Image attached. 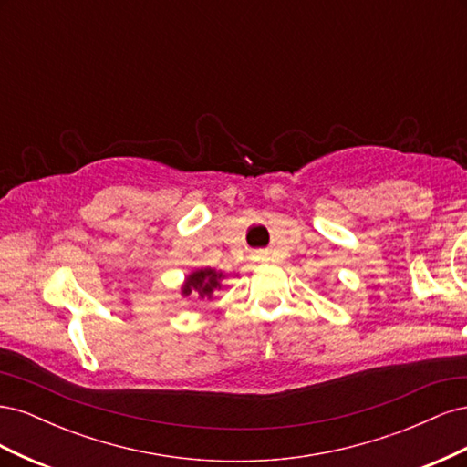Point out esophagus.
Wrapping results in <instances>:
<instances>
[{
  "mask_svg": "<svg viewBox=\"0 0 467 467\" xmlns=\"http://www.w3.org/2000/svg\"><path fill=\"white\" fill-rule=\"evenodd\" d=\"M261 259H266V255H263V253H261Z\"/></svg>",
  "mask_w": 467,
  "mask_h": 467,
  "instance_id": "obj_1",
  "label": "esophagus"
}]
</instances>
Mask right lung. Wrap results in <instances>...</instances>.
<instances>
[{"label": "right lung", "mask_w": 467, "mask_h": 467, "mask_svg": "<svg viewBox=\"0 0 467 467\" xmlns=\"http://www.w3.org/2000/svg\"><path fill=\"white\" fill-rule=\"evenodd\" d=\"M222 278L223 273L216 271V268H196L191 275H187L185 282H182L181 286V296H191V298L196 300H212V296H214L216 288H222Z\"/></svg>", "instance_id": "obj_1"}]
</instances>
